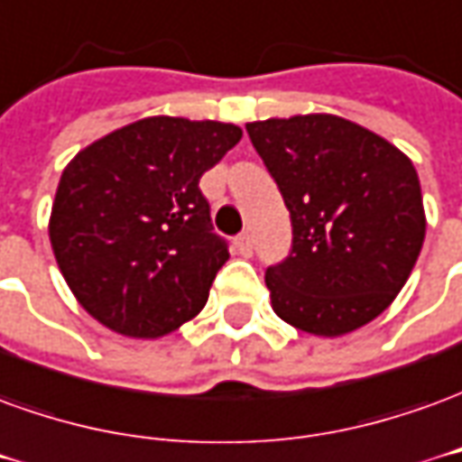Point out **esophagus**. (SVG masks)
<instances>
[{"label":"esophagus","mask_w":462,"mask_h":462,"mask_svg":"<svg viewBox=\"0 0 462 462\" xmlns=\"http://www.w3.org/2000/svg\"><path fill=\"white\" fill-rule=\"evenodd\" d=\"M234 246H236V251L241 254V256H251L254 254V238H251V234L248 231H244V234H238L236 238H234Z\"/></svg>","instance_id":"1"}]
</instances>
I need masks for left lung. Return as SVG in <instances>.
I'll return each instance as SVG.
<instances>
[{
	"mask_svg": "<svg viewBox=\"0 0 462 462\" xmlns=\"http://www.w3.org/2000/svg\"><path fill=\"white\" fill-rule=\"evenodd\" d=\"M291 214V251L266 268L278 319L343 336L381 316L411 276L425 238L411 159L333 114L246 124Z\"/></svg>",
	"mask_w": 462,
	"mask_h": 462,
	"instance_id": "obj_1",
	"label": "left lung"
}]
</instances>
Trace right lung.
I'll use <instances>...</instances> for the list:
<instances>
[{
    "label": "right lung",
    "instance_id": "1",
    "mask_svg": "<svg viewBox=\"0 0 462 462\" xmlns=\"http://www.w3.org/2000/svg\"><path fill=\"white\" fill-rule=\"evenodd\" d=\"M238 139L234 124L149 116L64 169L49 238L69 289L106 328L159 338L204 309L228 241L199 179Z\"/></svg>",
    "mask_w": 462,
    "mask_h": 462
}]
</instances>
